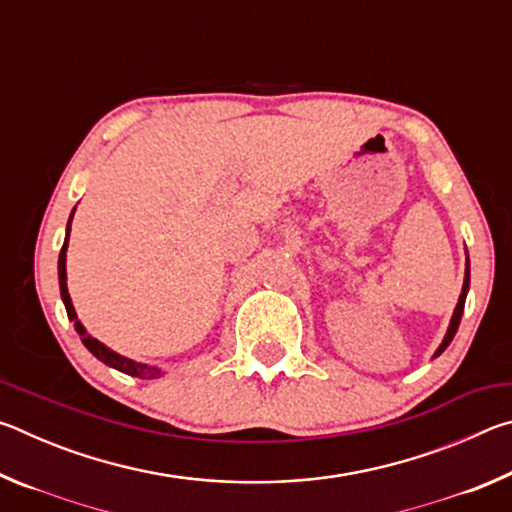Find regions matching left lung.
<instances>
[{"instance_id":"left-lung-1","label":"left lung","mask_w":512,"mask_h":512,"mask_svg":"<svg viewBox=\"0 0 512 512\" xmlns=\"http://www.w3.org/2000/svg\"><path fill=\"white\" fill-rule=\"evenodd\" d=\"M465 255H467V250H465ZM467 291H470V257H465V277H463V289H461V296H458V302H456V307H454L452 320H449V327H447V332H445V336H443V343H440V345H438V350L433 352V359L440 357V354H443V352L447 350V345L454 341L456 329H458V325H461V318H463V309H465Z\"/></svg>"}]
</instances>
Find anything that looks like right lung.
Masks as SVG:
<instances>
[{
    "label": "right lung",
    "mask_w": 512,
    "mask_h": 512,
    "mask_svg": "<svg viewBox=\"0 0 512 512\" xmlns=\"http://www.w3.org/2000/svg\"><path fill=\"white\" fill-rule=\"evenodd\" d=\"M74 212L76 207L69 214V221H67V228H65V241H63V248H60V255H58V284H60V298H63V305L67 311V318L74 323L76 334L81 336V341L85 348H88L94 357H97L101 363H106V366L115 368L119 372H124V375H131V377H140V379H158L162 375H167L162 368L158 366H151V363H142V361H135V359H128L124 354L115 352L112 348H108L106 343H101L99 339H94L92 334H88V329L76 316V309L72 305V298H69V291H67V246H69V230H72V219H74Z\"/></svg>",
    "instance_id": "right-lung-1"
}]
</instances>
